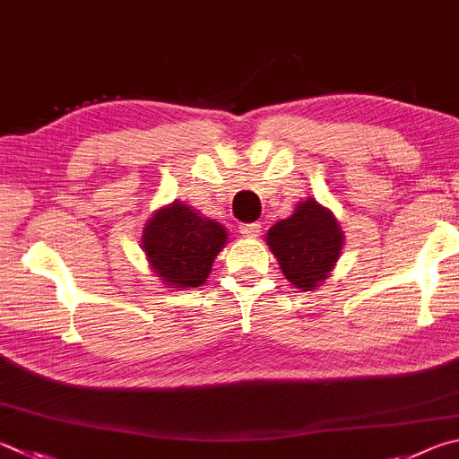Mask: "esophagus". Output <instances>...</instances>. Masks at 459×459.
<instances>
[{"mask_svg":"<svg viewBox=\"0 0 459 459\" xmlns=\"http://www.w3.org/2000/svg\"><path fill=\"white\" fill-rule=\"evenodd\" d=\"M240 235L243 237H258L261 235V224L258 222H245V224H240Z\"/></svg>","mask_w":459,"mask_h":459,"instance_id":"34e87169","label":"esophagus"}]
</instances>
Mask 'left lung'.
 <instances>
[{
  "mask_svg": "<svg viewBox=\"0 0 459 459\" xmlns=\"http://www.w3.org/2000/svg\"><path fill=\"white\" fill-rule=\"evenodd\" d=\"M266 243L285 277L299 289L311 290L327 279L337 263L343 232L327 208L309 198L297 206L293 216L274 224Z\"/></svg>",
  "mask_w": 459,
  "mask_h": 459,
  "instance_id": "1",
  "label": "left lung"
}]
</instances>
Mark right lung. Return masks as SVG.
I'll return each instance as SVG.
<instances>
[{
	"label": "right lung",
	"instance_id": "right-lung-1",
	"mask_svg": "<svg viewBox=\"0 0 459 459\" xmlns=\"http://www.w3.org/2000/svg\"><path fill=\"white\" fill-rule=\"evenodd\" d=\"M227 243L219 222L203 219L193 206L160 208L144 229L143 247L158 277L174 287H198L211 273L214 256Z\"/></svg>",
	"mask_w": 459,
	"mask_h": 459
}]
</instances>
